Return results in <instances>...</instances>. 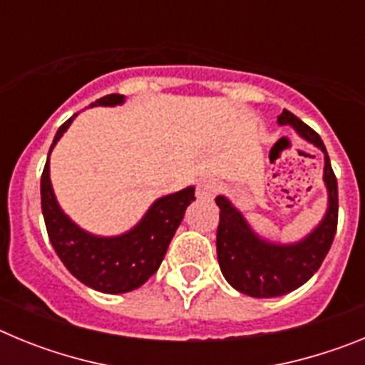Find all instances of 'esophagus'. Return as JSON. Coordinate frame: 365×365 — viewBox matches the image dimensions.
<instances>
[{
    "label": "esophagus",
    "instance_id": "obj_1",
    "mask_svg": "<svg viewBox=\"0 0 365 365\" xmlns=\"http://www.w3.org/2000/svg\"><path fill=\"white\" fill-rule=\"evenodd\" d=\"M215 190H217V185H215V180L212 179H205L201 180L197 185V197L199 199H210L214 197Z\"/></svg>",
    "mask_w": 365,
    "mask_h": 365
}]
</instances>
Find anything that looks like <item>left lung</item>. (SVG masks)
I'll list each match as a JSON object with an SVG mask.
<instances>
[{"instance_id":"obj_1","label":"left lung","mask_w":365,"mask_h":365,"mask_svg":"<svg viewBox=\"0 0 365 365\" xmlns=\"http://www.w3.org/2000/svg\"><path fill=\"white\" fill-rule=\"evenodd\" d=\"M279 125L292 130L324 153L327 212L320 225L298 243L282 245L263 240L225 195H217V259L221 272L235 291L252 298H276L292 292L314 276L333 245L338 225V185L320 135L283 109Z\"/></svg>"}]
</instances>
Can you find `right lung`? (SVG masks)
<instances>
[{
  "mask_svg": "<svg viewBox=\"0 0 365 365\" xmlns=\"http://www.w3.org/2000/svg\"><path fill=\"white\" fill-rule=\"evenodd\" d=\"M122 102V95H108L96 100L91 108L117 106ZM76 115L78 113H74L69 120L60 125L49 155ZM192 201H195L193 186L164 195L150 206V210L130 232L102 237L86 232L69 215L63 214L51 185L49 157L41 173V212L51 245L74 278L106 294L135 291L157 272Z\"/></svg>",
  "mask_w": 365,
  "mask_h": 365,
  "instance_id": "right-lung-1",
  "label": "right lung"
}]
</instances>
